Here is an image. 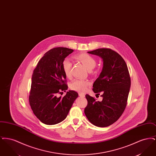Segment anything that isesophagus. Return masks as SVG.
<instances>
[{
    "mask_svg": "<svg viewBox=\"0 0 156 156\" xmlns=\"http://www.w3.org/2000/svg\"><path fill=\"white\" fill-rule=\"evenodd\" d=\"M79 96L80 97H82V98H84V97H85V94H81V93H79Z\"/></svg>",
    "mask_w": 156,
    "mask_h": 156,
    "instance_id": "obj_1",
    "label": "esophagus"
}]
</instances>
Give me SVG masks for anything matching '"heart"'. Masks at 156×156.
I'll return each instance as SVG.
<instances>
[{
    "mask_svg": "<svg viewBox=\"0 0 156 156\" xmlns=\"http://www.w3.org/2000/svg\"><path fill=\"white\" fill-rule=\"evenodd\" d=\"M75 58L86 67L88 70L92 69L97 64V61L92 56L86 53H82L75 56ZM72 64L68 58L64 59L62 62V69L67 77H70L71 75ZM89 85L88 81L82 80H75L71 83V88L79 92H84Z\"/></svg>",
    "mask_w": 156,
    "mask_h": 156,
    "instance_id": "1",
    "label": "heart"
}]
</instances>
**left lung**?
I'll use <instances>...</instances> for the list:
<instances>
[{
	"mask_svg": "<svg viewBox=\"0 0 156 156\" xmlns=\"http://www.w3.org/2000/svg\"><path fill=\"white\" fill-rule=\"evenodd\" d=\"M88 53L102 59V71L93 84V91L102 92L103 99L97 101L86 95L88 105L84 112L93 125L107 127L116 122L125 109L131 85L130 75L125 60L118 52L98 48Z\"/></svg>",
	"mask_w": 156,
	"mask_h": 156,
	"instance_id": "8db88e82",
	"label": "left lung"
}]
</instances>
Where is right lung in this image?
I'll list each match as a JSON object with an SVG mask.
<instances>
[{
  "mask_svg": "<svg viewBox=\"0 0 156 156\" xmlns=\"http://www.w3.org/2000/svg\"><path fill=\"white\" fill-rule=\"evenodd\" d=\"M73 50L57 47L46 52L34 69L31 78L29 102L34 114L48 125L59 123L67 118L78 94L69 90L63 97H57L68 89L63 61Z\"/></svg>",
  "mask_w": 156,
  "mask_h": 156,
  "instance_id": "right-lung-1",
  "label": "right lung"
}]
</instances>
